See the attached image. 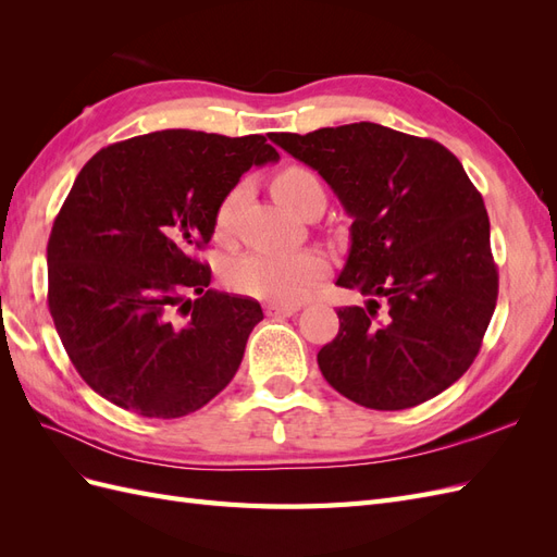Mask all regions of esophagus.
I'll return each mask as SVG.
<instances>
[{"mask_svg": "<svg viewBox=\"0 0 557 557\" xmlns=\"http://www.w3.org/2000/svg\"><path fill=\"white\" fill-rule=\"evenodd\" d=\"M267 315H293L299 311V305H267Z\"/></svg>", "mask_w": 557, "mask_h": 557, "instance_id": "34e87169", "label": "esophagus"}]
</instances>
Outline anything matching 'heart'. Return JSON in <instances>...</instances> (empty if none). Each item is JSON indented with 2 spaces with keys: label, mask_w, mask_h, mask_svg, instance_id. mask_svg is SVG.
Masks as SVG:
<instances>
[{
  "label": "heart",
  "mask_w": 557,
  "mask_h": 557,
  "mask_svg": "<svg viewBox=\"0 0 557 557\" xmlns=\"http://www.w3.org/2000/svg\"><path fill=\"white\" fill-rule=\"evenodd\" d=\"M246 188L239 183L221 199L213 215V230L218 239L232 232L234 215L242 205ZM272 193L281 205L299 213L313 197L323 195L320 181L305 166H285L272 181ZM327 274V260L323 252L305 250H252L227 264L225 281L234 293L256 297L274 305H295L305 299L311 285Z\"/></svg>",
  "instance_id": "heart-1"
}]
</instances>
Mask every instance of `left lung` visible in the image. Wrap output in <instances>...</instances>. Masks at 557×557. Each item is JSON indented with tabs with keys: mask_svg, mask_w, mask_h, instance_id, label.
Masks as SVG:
<instances>
[{
	"mask_svg": "<svg viewBox=\"0 0 557 557\" xmlns=\"http://www.w3.org/2000/svg\"><path fill=\"white\" fill-rule=\"evenodd\" d=\"M269 139L323 176L352 221L336 285L369 299L336 311L339 334L318 350L325 381L379 411L444 393L474 362L497 301L491 221L460 160L376 123Z\"/></svg>",
	"mask_w": 557,
	"mask_h": 557,
	"instance_id": "left-lung-1",
	"label": "left lung"
}]
</instances>
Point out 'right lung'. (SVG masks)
<instances>
[{
  "instance_id": "right-lung-1",
  "label": "right lung",
  "mask_w": 557,
  "mask_h": 557,
  "mask_svg": "<svg viewBox=\"0 0 557 557\" xmlns=\"http://www.w3.org/2000/svg\"><path fill=\"white\" fill-rule=\"evenodd\" d=\"M267 162L278 153L262 134L162 129L83 166L48 239V309L97 395L146 418H181L237 374L262 309L211 290L195 250L211 242L221 199Z\"/></svg>"
}]
</instances>
